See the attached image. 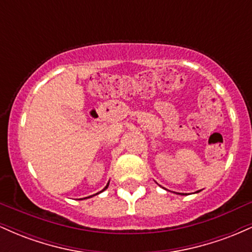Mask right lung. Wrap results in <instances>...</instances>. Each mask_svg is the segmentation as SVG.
I'll use <instances>...</instances> for the list:
<instances>
[{"label":"right lung","mask_w":252,"mask_h":252,"mask_svg":"<svg viewBox=\"0 0 252 252\" xmlns=\"http://www.w3.org/2000/svg\"><path fill=\"white\" fill-rule=\"evenodd\" d=\"M108 186H109V184H108V185H106V186H105V189H104L103 190H105L106 189H108ZM103 190H100V192H103ZM97 194H98V193H97ZM91 196H92V195H91ZM88 198H89V196H88ZM84 199H85V198H84Z\"/></svg>","instance_id":"add662e5"}]
</instances>
